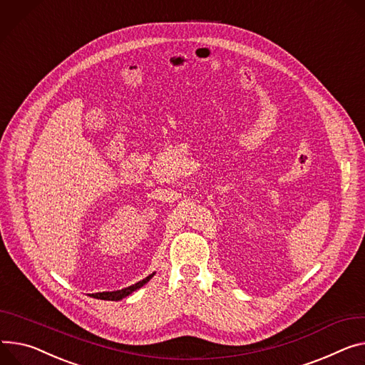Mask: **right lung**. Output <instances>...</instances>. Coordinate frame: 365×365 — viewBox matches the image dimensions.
<instances>
[{"instance_id": "1", "label": "right lung", "mask_w": 365, "mask_h": 365, "mask_svg": "<svg viewBox=\"0 0 365 365\" xmlns=\"http://www.w3.org/2000/svg\"><path fill=\"white\" fill-rule=\"evenodd\" d=\"M155 273L149 274L148 277H145L143 280H140V282L128 287V288H124V289H120V291H112V292H98V294H92L91 297L93 298H98V299H106V301H120L123 298H125L127 295L133 294L134 291H137L138 288H142L145 284H148L149 280L153 277Z\"/></svg>"}]
</instances>
